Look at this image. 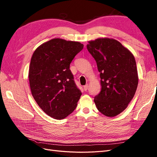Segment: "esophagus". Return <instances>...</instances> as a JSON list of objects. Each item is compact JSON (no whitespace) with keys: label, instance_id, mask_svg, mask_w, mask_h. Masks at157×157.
Returning <instances> with one entry per match:
<instances>
[{"label":"esophagus","instance_id":"1","mask_svg":"<svg viewBox=\"0 0 157 157\" xmlns=\"http://www.w3.org/2000/svg\"><path fill=\"white\" fill-rule=\"evenodd\" d=\"M88 84H86V85H85V86H84V91H86V90H88Z\"/></svg>","mask_w":157,"mask_h":157}]
</instances>
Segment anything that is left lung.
Wrapping results in <instances>:
<instances>
[{"label":"left lung","mask_w":157,"mask_h":157,"mask_svg":"<svg viewBox=\"0 0 157 157\" xmlns=\"http://www.w3.org/2000/svg\"><path fill=\"white\" fill-rule=\"evenodd\" d=\"M87 49L100 73L101 92L94 98L98 111L112 117L125 110L138 84L134 56L118 40L99 38L88 42Z\"/></svg>","instance_id":"1"}]
</instances>
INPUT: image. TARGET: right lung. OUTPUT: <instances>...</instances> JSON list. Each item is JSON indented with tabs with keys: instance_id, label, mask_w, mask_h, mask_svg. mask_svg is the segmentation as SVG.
<instances>
[{
	"instance_id": "right-lung-1",
	"label": "right lung",
	"mask_w": 157,
	"mask_h": 157,
	"mask_svg": "<svg viewBox=\"0 0 157 157\" xmlns=\"http://www.w3.org/2000/svg\"><path fill=\"white\" fill-rule=\"evenodd\" d=\"M83 47L79 42L53 39L39 46L32 56L29 70L32 95L42 110L55 119L73 113L82 95L69 66Z\"/></svg>"
}]
</instances>
